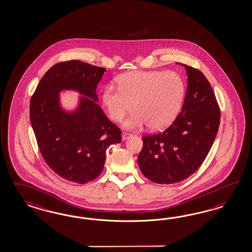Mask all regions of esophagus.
<instances>
[{
    "mask_svg": "<svg viewBox=\"0 0 252 252\" xmlns=\"http://www.w3.org/2000/svg\"><path fill=\"white\" fill-rule=\"evenodd\" d=\"M132 134H130V133H128V132H123V141H125V140H127V139H129V137H131Z\"/></svg>",
    "mask_w": 252,
    "mask_h": 252,
    "instance_id": "esophagus-1",
    "label": "esophagus"
}]
</instances>
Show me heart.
<instances>
[{
  "label": "heart",
  "mask_w": 252,
  "mask_h": 252,
  "mask_svg": "<svg viewBox=\"0 0 252 252\" xmlns=\"http://www.w3.org/2000/svg\"><path fill=\"white\" fill-rule=\"evenodd\" d=\"M118 88L107 85L102 101L110 119L125 122L128 129H162L173 123L180 112L186 96V82L179 73L168 71H131L117 78Z\"/></svg>",
  "instance_id": "1"
}]
</instances>
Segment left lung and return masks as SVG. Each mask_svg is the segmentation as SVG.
Masks as SVG:
<instances>
[{
	"instance_id": "left-lung-1",
	"label": "left lung",
	"mask_w": 252,
	"mask_h": 252,
	"mask_svg": "<svg viewBox=\"0 0 252 252\" xmlns=\"http://www.w3.org/2000/svg\"><path fill=\"white\" fill-rule=\"evenodd\" d=\"M180 113L161 132L142 137L138 156L142 174L156 184L187 179L200 167L213 145L220 123V109L205 75L190 65Z\"/></svg>"
}]
</instances>
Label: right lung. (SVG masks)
<instances>
[{"label": "right lung", "mask_w": 252, "mask_h": 252, "mask_svg": "<svg viewBox=\"0 0 252 252\" xmlns=\"http://www.w3.org/2000/svg\"><path fill=\"white\" fill-rule=\"evenodd\" d=\"M105 71L78 60L59 62L46 71L31 97L30 121L39 151L56 174L73 183L96 179L103 169L106 150L122 142V129L95 102ZM63 89L90 98H82L78 110L66 114L59 105Z\"/></svg>", "instance_id": "right-lung-1"}]
</instances>
